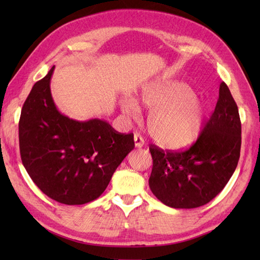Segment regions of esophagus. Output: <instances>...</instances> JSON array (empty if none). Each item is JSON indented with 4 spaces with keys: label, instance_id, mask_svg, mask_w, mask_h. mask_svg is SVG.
<instances>
[{
    "label": "esophagus",
    "instance_id": "obj_1",
    "mask_svg": "<svg viewBox=\"0 0 260 260\" xmlns=\"http://www.w3.org/2000/svg\"><path fill=\"white\" fill-rule=\"evenodd\" d=\"M134 143H135V147L141 148V147L144 146L145 141H144V139H143V137L140 134H135L134 135Z\"/></svg>",
    "mask_w": 260,
    "mask_h": 260
}]
</instances>
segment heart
I'll return each mask as SVG.
<instances>
[{
  "label": "heart",
  "mask_w": 260,
  "mask_h": 260,
  "mask_svg": "<svg viewBox=\"0 0 260 260\" xmlns=\"http://www.w3.org/2000/svg\"><path fill=\"white\" fill-rule=\"evenodd\" d=\"M140 101L151 108L147 127L152 139L170 150L190 146L200 134L204 107L189 85L179 80H155L142 87ZM123 113L135 117L140 107L132 97L119 102Z\"/></svg>",
  "instance_id": "obj_1"
}]
</instances>
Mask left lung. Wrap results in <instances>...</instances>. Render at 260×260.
<instances>
[{
	"instance_id": "obj_1",
	"label": "left lung",
	"mask_w": 260,
	"mask_h": 260,
	"mask_svg": "<svg viewBox=\"0 0 260 260\" xmlns=\"http://www.w3.org/2000/svg\"><path fill=\"white\" fill-rule=\"evenodd\" d=\"M241 123L228 86L221 82L214 112L197 142L184 152H164L151 145L150 189L165 206L193 209L222 191L240 156Z\"/></svg>"
}]
</instances>
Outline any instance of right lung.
I'll return each mask as SVG.
<instances>
[{"label":"right lung","instance_id":"right-lung-1","mask_svg":"<svg viewBox=\"0 0 260 260\" xmlns=\"http://www.w3.org/2000/svg\"><path fill=\"white\" fill-rule=\"evenodd\" d=\"M54 67L36 82L19 121L21 159L45 194L76 206L95 200L134 148L133 134H120L106 120H76L59 112L50 81Z\"/></svg>","mask_w":260,"mask_h":260}]
</instances>
